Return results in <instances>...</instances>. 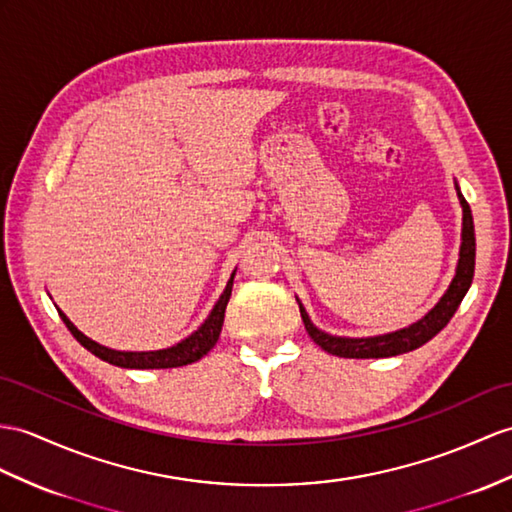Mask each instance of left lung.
<instances>
[{"label": "left lung", "instance_id": "obj_1", "mask_svg": "<svg viewBox=\"0 0 512 512\" xmlns=\"http://www.w3.org/2000/svg\"><path fill=\"white\" fill-rule=\"evenodd\" d=\"M458 199H460V206H463V245H460V260L456 267V276L450 284V289H447V293L441 297V302L436 304L421 321L413 323V326L391 332V334L371 336V339H341V336H330L326 332H321L313 326V323H310L304 306L299 304V313H302L306 332L323 352L341 356V358L397 356V354L417 350V347L428 343L434 334H439L447 323H450L456 308L460 306L465 293L469 291L471 280H473V269H476V232H473L471 208L460 191H458Z\"/></svg>", "mask_w": 512, "mask_h": 512}]
</instances>
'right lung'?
I'll list each match as a JSON object with an SVG mask.
<instances>
[{"label": "right lung", "mask_w": 512, "mask_h": 512, "mask_svg": "<svg viewBox=\"0 0 512 512\" xmlns=\"http://www.w3.org/2000/svg\"><path fill=\"white\" fill-rule=\"evenodd\" d=\"M232 282H234V273L228 280L226 291L219 297V302L215 304L213 313L208 315V319L202 323V328L193 332L189 339H184L182 343L167 347V350H158V352H117V350H108V347L99 345L91 341L89 336H84L73 323L65 317L62 310H58L60 319L65 321V326L69 332L76 336V341L86 347L91 354L97 358L106 360L110 365L117 367H126V369H171V367H182V365H191L195 360L206 356L210 350H213L215 343L219 341L221 326H223V317H226V306L228 299L232 295Z\"/></svg>", "instance_id": "add662e5"}]
</instances>
